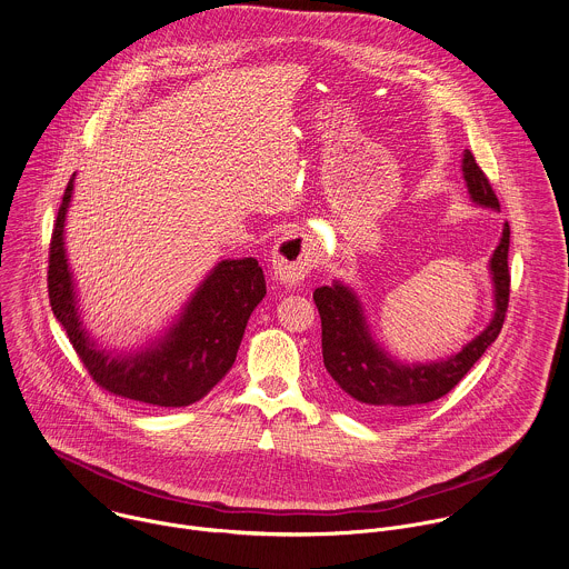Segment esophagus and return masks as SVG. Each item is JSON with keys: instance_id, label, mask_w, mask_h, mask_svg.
Instances as JSON below:
<instances>
[{"instance_id": "34e87169", "label": "esophagus", "mask_w": 569, "mask_h": 569, "mask_svg": "<svg viewBox=\"0 0 569 569\" xmlns=\"http://www.w3.org/2000/svg\"><path fill=\"white\" fill-rule=\"evenodd\" d=\"M319 257L321 248L310 234L301 230H288L272 248L274 277L286 286H297L319 263Z\"/></svg>"}]
</instances>
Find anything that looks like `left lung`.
<instances>
[{
  "mask_svg": "<svg viewBox=\"0 0 569 569\" xmlns=\"http://www.w3.org/2000/svg\"><path fill=\"white\" fill-rule=\"evenodd\" d=\"M463 177L470 199L477 206L499 210L501 203L490 186V179L479 168L470 150L463 152ZM510 223L503 226V237L490 259L495 281V317L490 326L472 339L461 352L446 361L403 366L395 361L370 335L363 308L357 295L335 281L315 290L312 299L321 317L323 366L346 397L363 412L383 417L408 412L417 406L432 403L446 397L497 341L508 303H510Z\"/></svg>",
  "mask_w": 569,
  "mask_h": 569,
  "instance_id": "left-lung-1",
  "label": "left lung"
}]
</instances>
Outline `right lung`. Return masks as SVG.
<instances>
[{
  "label": "right lung",
  "instance_id": "add662e5",
  "mask_svg": "<svg viewBox=\"0 0 569 569\" xmlns=\"http://www.w3.org/2000/svg\"><path fill=\"white\" fill-rule=\"evenodd\" d=\"M66 186L48 252V299L92 381L114 397L159 408H183L206 397L232 368L246 323L266 297L257 259H226L201 281L177 323L146 350H99L81 326L72 272L63 248V221L72 197Z\"/></svg>",
  "mask_w": 569,
  "mask_h": 569
}]
</instances>
